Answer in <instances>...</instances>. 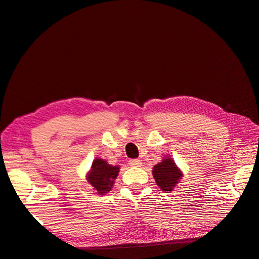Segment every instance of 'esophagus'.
I'll return each instance as SVG.
<instances>
[{
    "label": "esophagus",
    "instance_id": "obj_1",
    "mask_svg": "<svg viewBox=\"0 0 259 259\" xmlns=\"http://www.w3.org/2000/svg\"><path fill=\"white\" fill-rule=\"evenodd\" d=\"M130 165L131 166H140L142 165V161L139 159H132L130 160Z\"/></svg>",
    "mask_w": 259,
    "mask_h": 259
}]
</instances>
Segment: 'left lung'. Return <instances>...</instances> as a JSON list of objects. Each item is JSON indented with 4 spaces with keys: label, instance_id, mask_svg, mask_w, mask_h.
Here are the masks:
<instances>
[{
    "label": "left lung",
    "instance_id": "8db88e82",
    "mask_svg": "<svg viewBox=\"0 0 259 259\" xmlns=\"http://www.w3.org/2000/svg\"><path fill=\"white\" fill-rule=\"evenodd\" d=\"M152 175L156 185L160 187L163 191H173L174 187L183 177V173L180 170L174 160L171 158H163L162 162L154 165L152 169Z\"/></svg>",
    "mask_w": 259,
    "mask_h": 259
}]
</instances>
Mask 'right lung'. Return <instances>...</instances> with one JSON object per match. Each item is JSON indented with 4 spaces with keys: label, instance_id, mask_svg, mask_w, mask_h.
<instances>
[{
    "label": "right lung",
    "instance_id": "obj_1",
    "mask_svg": "<svg viewBox=\"0 0 259 259\" xmlns=\"http://www.w3.org/2000/svg\"><path fill=\"white\" fill-rule=\"evenodd\" d=\"M119 170V166H113L111 164H108L107 161L98 158L93 161L92 168L88 173L86 179L97 193L105 194L111 191Z\"/></svg>",
    "mask_w": 259,
    "mask_h": 259
}]
</instances>
